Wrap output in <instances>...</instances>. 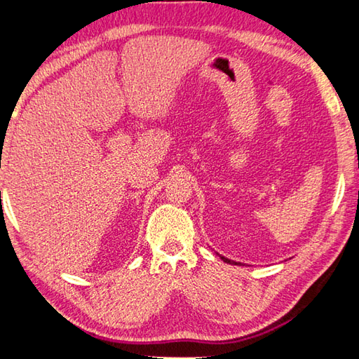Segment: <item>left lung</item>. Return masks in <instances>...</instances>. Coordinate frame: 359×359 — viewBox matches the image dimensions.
Returning <instances> with one entry per match:
<instances>
[{
  "instance_id": "1",
  "label": "left lung",
  "mask_w": 359,
  "mask_h": 359,
  "mask_svg": "<svg viewBox=\"0 0 359 359\" xmlns=\"http://www.w3.org/2000/svg\"><path fill=\"white\" fill-rule=\"evenodd\" d=\"M219 255V254H217ZM221 257V259L224 263H229V264H241V263H236V262H233V259H229V258H226V257H222V255H219Z\"/></svg>"
}]
</instances>
